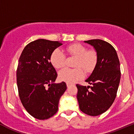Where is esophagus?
<instances>
[{"label":"esophagus","mask_w":134,"mask_h":134,"mask_svg":"<svg viewBox=\"0 0 134 134\" xmlns=\"http://www.w3.org/2000/svg\"><path fill=\"white\" fill-rule=\"evenodd\" d=\"M66 85H67V87H68V88L70 87V86H71V84H69V83H67V84H66Z\"/></svg>","instance_id":"1"}]
</instances>
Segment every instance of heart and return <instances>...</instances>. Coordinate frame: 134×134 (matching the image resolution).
I'll return each mask as SVG.
<instances>
[{
    "label": "heart",
    "mask_w": 134,
    "mask_h": 134,
    "mask_svg": "<svg viewBox=\"0 0 134 134\" xmlns=\"http://www.w3.org/2000/svg\"><path fill=\"white\" fill-rule=\"evenodd\" d=\"M67 53L70 55L77 58L75 63L76 68H64L59 71V78L60 81L69 84H72L84 77V70L86 73H90L97 65L98 55L96 50L90 49L84 45L74 43L66 47ZM66 55L61 49L57 48L52 53L50 62L56 69L63 68L65 64Z\"/></svg>",
    "instance_id": "heart-1"
}]
</instances>
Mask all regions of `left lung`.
Masks as SVG:
<instances>
[{"label": "left lung", "mask_w": 134, "mask_h": 134, "mask_svg": "<svg viewBox=\"0 0 134 134\" xmlns=\"http://www.w3.org/2000/svg\"><path fill=\"white\" fill-rule=\"evenodd\" d=\"M85 42L95 48L98 60L90 76L85 81L92 86L77 85V98L82 112L97 116L105 112L116 97L121 79L120 63L115 48L108 42L100 39Z\"/></svg>", "instance_id": "left-lung-1"}]
</instances>
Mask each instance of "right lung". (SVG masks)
Here are the masks:
<instances>
[{
    "label": "right lung",
    "mask_w": 134,
    "mask_h": 134,
    "mask_svg": "<svg viewBox=\"0 0 134 134\" xmlns=\"http://www.w3.org/2000/svg\"><path fill=\"white\" fill-rule=\"evenodd\" d=\"M62 44L59 41L36 40L26 45L19 58V97L26 111L37 119H47L57 113L59 99L67 88L64 82L54 83L57 74L50 62L52 53Z\"/></svg>",
    "instance_id": "add662e5"
}]
</instances>
